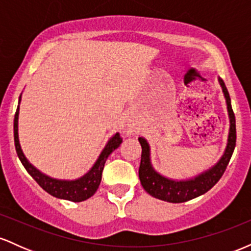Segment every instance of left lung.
I'll return each instance as SVG.
<instances>
[{
	"label": "left lung",
	"mask_w": 251,
	"mask_h": 251,
	"mask_svg": "<svg viewBox=\"0 0 251 251\" xmlns=\"http://www.w3.org/2000/svg\"><path fill=\"white\" fill-rule=\"evenodd\" d=\"M223 96L226 98L227 116H229V134L226 150L218 162L205 171L186 179H172L165 177L153 168L151 162V148L148 140L144 137H139L142 146V160L139 166V179L144 190L158 200L169 201V203H183L198 197L208 192L212 186L221 179L226 171L232 152L236 146V120L231 107V100L227 93L226 83L221 77H218Z\"/></svg>",
	"instance_id": "left-lung-1"
}]
</instances>
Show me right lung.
Instances as JSON below:
<instances>
[{
	"label": "right lung",
	"instance_id": "1",
	"mask_svg": "<svg viewBox=\"0 0 251 251\" xmlns=\"http://www.w3.org/2000/svg\"><path fill=\"white\" fill-rule=\"evenodd\" d=\"M22 96V94H21ZM21 96L19 98V106H17L15 118H14V140H15L16 153L19 155V159L21 160L22 165L27 170V172L34 180L39 184L41 188L47 191L48 194L53 197L60 198V200H66L71 201H82L92 197L99 188L100 181H101V175L103 166H105L106 160L108 155L117 150L122 144L123 139L119 137V133L112 135L108 139L105 148L102 149L101 153L99 154L96 163L93 164L88 172H86L82 177L76 178V179H57L50 176L45 175L43 172L37 170L29 160L25 158L22 151L21 145H20L19 139V113H20V102H21Z\"/></svg>",
	"mask_w": 251,
	"mask_h": 251
}]
</instances>
